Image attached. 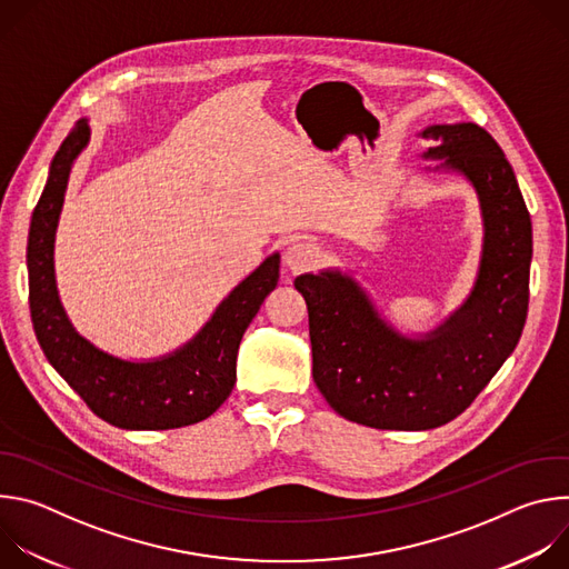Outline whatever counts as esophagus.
<instances>
[{
  "mask_svg": "<svg viewBox=\"0 0 569 569\" xmlns=\"http://www.w3.org/2000/svg\"><path fill=\"white\" fill-rule=\"evenodd\" d=\"M317 259H319V250L312 246V242L301 238L288 242V248L283 252V261L290 274H301L312 270L317 266Z\"/></svg>",
  "mask_w": 569,
  "mask_h": 569,
  "instance_id": "1",
  "label": "esophagus"
}]
</instances>
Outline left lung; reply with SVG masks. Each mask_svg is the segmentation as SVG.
I'll return each mask as SVG.
<instances>
[{
	"label": "left lung",
	"instance_id": "left-lung-1",
	"mask_svg": "<svg viewBox=\"0 0 569 569\" xmlns=\"http://www.w3.org/2000/svg\"><path fill=\"white\" fill-rule=\"evenodd\" d=\"M426 157L463 173L481 204L483 257L470 299L426 340L378 317L340 272L301 274L312 378L331 408L376 430H430L457 419L516 349L529 308L531 218L498 141L477 123L430 126Z\"/></svg>",
	"mask_w": 569,
	"mask_h": 569
}]
</instances>
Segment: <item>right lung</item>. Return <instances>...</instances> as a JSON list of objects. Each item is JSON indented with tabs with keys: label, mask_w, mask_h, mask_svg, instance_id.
<instances>
[{
	"label": "right lung",
	"mask_w": 569,
	"mask_h": 569,
	"mask_svg": "<svg viewBox=\"0 0 569 569\" xmlns=\"http://www.w3.org/2000/svg\"><path fill=\"white\" fill-rule=\"evenodd\" d=\"M90 126L80 119L60 143L33 209L27 263L36 338L51 367L103 421L123 430H173L209 419L236 382L242 333L279 281V254L266 259L218 306L207 327L180 351L154 362H126L99 351L69 323L53 279V236L76 154Z\"/></svg>",
	"instance_id": "right-lung-1"
}]
</instances>
